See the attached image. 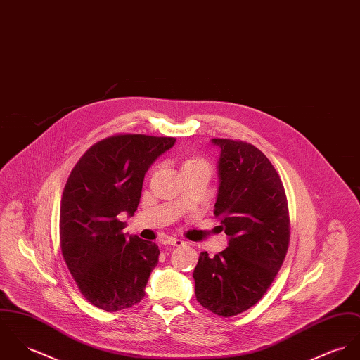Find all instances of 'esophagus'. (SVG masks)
Listing matches in <instances>:
<instances>
[{
	"label": "esophagus",
	"instance_id": "esophagus-1",
	"mask_svg": "<svg viewBox=\"0 0 360 360\" xmlns=\"http://www.w3.org/2000/svg\"><path fill=\"white\" fill-rule=\"evenodd\" d=\"M164 243L169 244V245H175V247H181V245L185 244L184 240L176 239V238H167V239L164 240Z\"/></svg>",
	"mask_w": 360,
	"mask_h": 360
}]
</instances>
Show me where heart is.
Wrapping results in <instances>:
<instances>
[{
  "instance_id": "b5f03b06",
  "label": "heart",
  "mask_w": 360,
  "mask_h": 360,
  "mask_svg": "<svg viewBox=\"0 0 360 360\" xmlns=\"http://www.w3.org/2000/svg\"><path fill=\"white\" fill-rule=\"evenodd\" d=\"M198 161H200V160H196V159H193V160H188V161H186V162H198Z\"/></svg>"
}]
</instances>
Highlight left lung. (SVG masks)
<instances>
[{
	"instance_id": "obj_1",
	"label": "left lung",
	"mask_w": 360,
	"mask_h": 360,
	"mask_svg": "<svg viewBox=\"0 0 360 360\" xmlns=\"http://www.w3.org/2000/svg\"><path fill=\"white\" fill-rule=\"evenodd\" d=\"M219 148V188L214 214L228 247L201 252L193 272L200 304L224 318L255 305L279 272L290 241L288 205L279 174L255 146L211 139Z\"/></svg>"
}]
</instances>
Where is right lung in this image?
I'll return each mask as SVG.
<instances>
[{
  "mask_svg": "<svg viewBox=\"0 0 360 360\" xmlns=\"http://www.w3.org/2000/svg\"><path fill=\"white\" fill-rule=\"evenodd\" d=\"M174 143L169 136H109L92 145L68 178L60 200V248L82 295L99 309L117 312L145 297L160 250L124 233L120 217L134 215L145 174Z\"/></svg>",
  "mask_w": 360,
  "mask_h": 360,
  "instance_id": "obj_1",
  "label": "right lung"
}]
</instances>
